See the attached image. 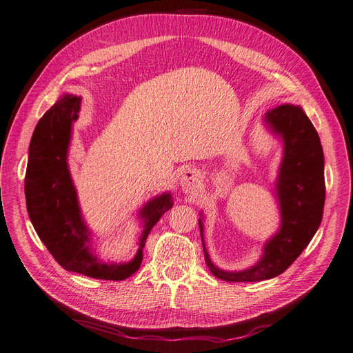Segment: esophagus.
<instances>
[{
    "instance_id": "34e87169",
    "label": "esophagus",
    "mask_w": 353,
    "mask_h": 353,
    "mask_svg": "<svg viewBox=\"0 0 353 353\" xmlns=\"http://www.w3.org/2000/svg\"><path fill=\"white\" fill-rule=\"evenodd\" d=\"M199 180H201V173H199L196 168H186L183 170L180 177V186L185 193H193L199 185Z\"/></svg>"
}]
</instances>
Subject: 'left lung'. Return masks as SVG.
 Here are the masks:
<instances>
[{
  "instance_id": "8db88e82",
  "label": "left lung",
  "mask_w": 353,
  "mask_h": 353,
  "mask_svg": "<svg viewBox=\"0 0 353 353\" xmlns=\"http://www.w3.org/2000/svg\"><path fill=\"white\" fill-rule=\"evenodd\" d=\"M264 125L283 144V157L274 192L280 228L265 241L263 254L250 268L228 271L212 261L203 238L205 216L199 228L206 264L214 277L229 283L263 281L284 272L307 247L320 226L325 206V156L312 121L297 105H280L264 114Z\"/></svg>"
}]
</instances>
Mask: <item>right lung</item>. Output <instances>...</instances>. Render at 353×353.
Returning <instances> with one entry per match:
<instances>
[{
    "label": "right lung",
    "mask_w": 353,
    "mask_h": 353,
    "mask_svg": "<svg viewBox=\"0 0 353 353\" xmlns=\"http://www.w3.org/2000/svg\"><path fill=\"white\" fill-rule=\"evenodd\" d=\"M81 97L65 94L37 122L28 147L24 180L30 221L46 248L68 271L98 280H125L140 268L147 236L173 197L164 192L140 209L139 251L128 263H103L92 250V231L86 225L70 176L68 154L73 122L79 118Z\"/></svg>",
    "instance_id": "add662e5"
}]
</instances>
